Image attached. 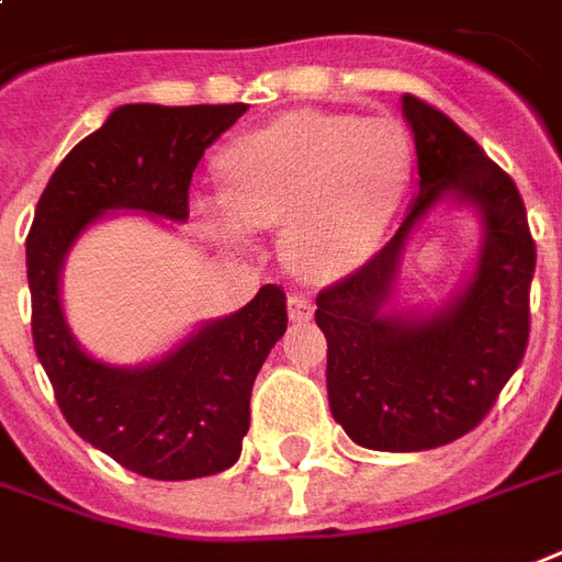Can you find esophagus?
<instances>
[{
    "label": "esophagus",
    "mask_w": 562,
    "mask_h": 562,
    "mask_svg": "<svg viewBox=\"0 0 562 562\" xmlns=\"http://www.w3.org/2000/svg\"><path fill=\"white\" fill-rule=\"evenodd\" d=\"M315 315V303L306 294H291L289 297V318L291 321H310Z\"/></svg>",
    "instance_id": "34e87169"
}]
</instances>
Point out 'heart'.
<instances>
[{
	"label": "heart",
	"instance_id": "1",
	"mask_svg": "<svg viewBox=\"0 0 562 562\" xmlns=\"http://www.w3.org/2000/svg\"><path fill=\"white\" fill-rule=\"evenodd\" d=\"M221 173L224 194L196 200L214 238L241 247L250 226H282L294 271L336 277L392 224L413 177V144L395 120L297 111L235 138Z\"/></svg>",
	"mask_w": 562,
	"mask_h": 562
}]
</instances>
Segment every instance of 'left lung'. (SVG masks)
<instances>
[{
	"mask_svg": "<svg viewBox=\"0 0 562 562\" xmlns=\"http://www.w3.org/2000/svg\"><path fill=\"white\" fill-rule=\"evenodd\" d=\"M418 196L383 250L318 294L329 409L371 451H427L486 418L530 333L537 244L516 182L442 111L404 93ZM445 199L474 204L484 241L467 289L427 316L385 311L405 238Z\"/></svg>",
	"mask_w": 562,
	"mask_h": 562,
	"instance_id": "8db88e82",
	"label": "left lung"
}]
</instances>
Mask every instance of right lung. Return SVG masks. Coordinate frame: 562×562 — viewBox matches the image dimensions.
I'll use <instances>...</instances> for the list:
<instances>
[{
  "mask_svg": "<svg viewBox=\"0 0 562 562\" xmlns=\"http://www.w3.org/2000/svg\"><path fill=\"white\" fill-rule=\"evenodd\" d=\"M247 105H120L67 153L25 238L32 338L72 430L123 469L153 481H194L241 457L250 392L285 333V291L262 285L244 310L209 321L156 362L105 366L72 338L61 268L85 229L109 212L188 221L194 167Z\"/></svg>",
  "mask_w": 562,
  "mask_h": 562,
  "instance_id": "add662e5",
  "label": "right lung"
}]
</instances>
